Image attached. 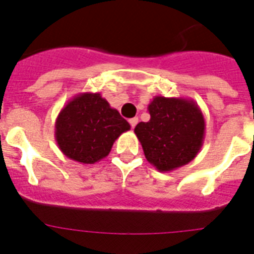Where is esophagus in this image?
<instances>
[{"instance_id": "esophagus-1", "label": "esophagus", "mask_w": 254, "mask_h": 254, "mask_svg": "<svg viewBox=\"0 0 254 254\" xmlns=\"http://www.w3.org/2000/svg\"><path fill=\"white\" fill-rule=\"evenodd\" d=\"M128 122H129V125H131L132 128H133L134 126H136L138 123V118H137V117H134V118H131V120H129Z\"/></svg>"}]
</instances>
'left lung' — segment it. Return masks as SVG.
<instances>
[{
	"mask_svg": "<svg viewBox=\"0 0 254 254\" xmlns=\"http://www.w3.org/2000/svg\"><path fill=\"white\" fill-rule=\"evenodd\" d=\"M147 111L149 122H140L134 127L146 160L163 173L193 160L203 145L206 128L197 103L158 95Z\"/></svg>",
	"mask_w": 254,
	"mask_h": 254,
	"instance_id": "8db88e82",
	"label": "left lung"
}]
</instances>
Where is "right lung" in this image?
<instances>
[{
    "instance_id": "obj_1",
    "label": "right lung",
    "mask_w": 254,
    "mask_h": 254,
    "mask_svg": "<svg viewBox=\"0 0 254 254\" xmlns=\"http://www.w3.org/2000/svg\"><path fill=\"white\" fill-rule=\"evenodd\" d=\"M56 141L71 160L95 164L111 152L114 141L131 126L99 93H81L56 120Z\"/></svg>"
}]
</instances>
